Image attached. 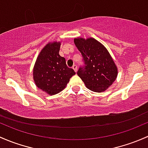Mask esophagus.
Segmentation results:
<instances>
[{
	"label": "esophagus",
	"instance_id": "1",
	"mask_svg": "<svg viewBox=\"0 0 148 148\" xmlns=\"http://www.w3.org/2000/svg\"><path fill=\"white\" fill-rule=\"evenodd\" d=\"M72 68H73V69H74V71H75L76 72H77V65H76V64L73 65Z\"/></svg>",
	"mask_w": 148,
	"mask_h": 148
}]
</instances>
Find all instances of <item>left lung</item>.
<instances>
[{"label": "left lung", "instance_id": "obj_1", "mask_svg": "<svg viewBox=\"0 0 148 148\" xmlns=\"http://www.w3.org/2000/svg\"><path fill=\"white\" fill-rule=\"evenodd\" d=\"M74 43L82 56L84 64L77 74L88 89L102 92L117 77V67L105 47L94 38H75Z\"/></svg>", "mask_w": 148, "mask_h": 148}]
</instances>
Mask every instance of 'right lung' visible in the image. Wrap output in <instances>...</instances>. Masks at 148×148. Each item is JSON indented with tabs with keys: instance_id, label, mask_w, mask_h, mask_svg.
<instances>
[{
	"instance_id": "add662e5",
	"label": "right lung",
	"mask_w": 148,
	"mask_h": 148,
	"mask_svg": "<svg viewBox=\"0 0 148 148\" xmlns=\"http://www.w3.org/2000/svg\"><path fill=\"white\" fill-rule=\"evenodd\" d=\"M60 43L47 44L37 57L33 69V78L39 88L49 95L58 94L65 88L76 74L69 68L66 60L59 54Z\"/></svg>"
}]
</instances>
